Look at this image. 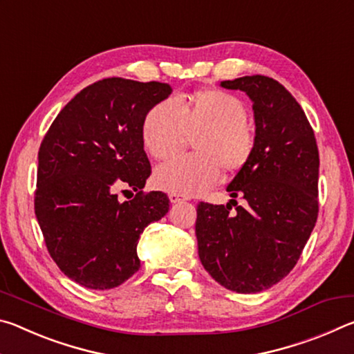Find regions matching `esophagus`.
I'll list each match as a JSON object with an SVG mask.
<instances>
[{
  "label": "esophagus",
  "mask_w": 354,
  "mask_h": 354,
  "mask_svg": "<svg viewBox=\"0 0 354 354\" xmlns=\"http://www.w3.org/2000/svg\"><path fill=\"white\" fill-rule=\"evenodd\" d=\"M169 198H170V203H173V205H175V203H181L184 200L181 195H176V194H170Z\"/></svg>",
  "instance_id": "esophagus-1"
}]
</instances>
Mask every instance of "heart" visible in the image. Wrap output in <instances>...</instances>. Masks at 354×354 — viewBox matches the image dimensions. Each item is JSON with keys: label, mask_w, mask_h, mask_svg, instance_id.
<instances>
[{"label": "heart", "mask_w": 354, "mask_h": 354, "mask_svg": "<svg viewBox=\"0 0 354 354\" xmlns=\"http://www.w3.org/2000/svg\"><path fill=\"white\" fill-rule=\"evenodd\" d=\"M247 107L234 95L205 88L187 101L167 98L147 112L142 123L143 147L154 159H169L194 140L196 154L181 156L159 165L156 187L192 196L212 189L221 170L242 171L253 158L254 134L247 124Z\"/></svg>", "instance_id": "b5f03b06"}]
</instances>
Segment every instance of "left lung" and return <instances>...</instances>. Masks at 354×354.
I'll list each match as a JSON object with an SVG mask.
<instances>
[{"label":"left lung","instance_id":"left-lung-1","mask_svg":"<svg viewBox=\"0 0 354 354\" xmlns=\"http://www.w3.org/2000/svg\"><path fill=\"white\" fill-rule=\"evenodd\" d=\"M253 101L254 153L227 184L243 206L196 207L198 256L226 289L257 293L295 267L319 215V148L301 106L273 77L253 75L221 81ZM232 201L236 200H231Z\"/></svg>","mask_w":354,"mask_h":354}]
</instances>
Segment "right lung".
<instances>
[{
	"mask_svg": "<svg viewBox=\"0 0 354 354\" xmlns=\"http://www.w3.org/2000/svg\"><path fill=\"white\" fill-rule=\"evenodd\" d=\"M170 93L164 82L106 77L68 101L41 140L35 217L48 253L77 284L104 290L129 279L143 230L169 212V196L142 190L151 173L142 123ZM122 183L138 192L133 201H118Z\"/></svg>",
	"mask_w": 354,
	"mask_h": 354,
	"instance_id": "right-lung-1",
	"label": "right lung"
}]
</instances>
